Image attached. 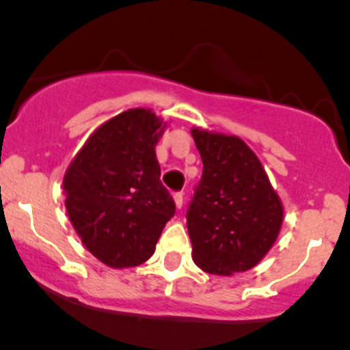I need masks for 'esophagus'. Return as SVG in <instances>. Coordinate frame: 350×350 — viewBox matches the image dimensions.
<instances>
[{
	"label": "esophagus",
	"instance_id": "34e87169",
	"mask_svg": "<svg viewBox=\"0 0 350 350\" xmlns=\"http://www.w3.org/2000/svg\"><path fill=\"white\" fill-rule=\"evenodd\" d=\"M174 200H175L176 208H182V205H183V193L182 192L174 193Z\"/></svg>",
	"mask_w": 350,
	"mask_h": 350
}]
</instances>
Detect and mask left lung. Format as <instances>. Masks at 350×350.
<instances>
[{
    "label": "left lung",
    "mask_w": 350,
    "mask_h": 350,
    "mask_svg": "<svg viewBox=\"0 0 350 350\" xmlns=\"http://www.w3.org/2000/svg\"><path fill=\"white\" fill-rule=\"evenodd\" d=\"M192 136L204 163L187 211L193 262L211 275L247 271L278 237L282 200L243 139L199 128Z\"/></svg>",
    "instance_id": "8db88e82"
}]
</instances>
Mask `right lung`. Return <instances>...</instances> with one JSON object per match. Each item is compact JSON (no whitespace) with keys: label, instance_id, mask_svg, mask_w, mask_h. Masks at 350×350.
Masks as SVG:
<instances>
[{"label":"right lung","instance_id":"add662e5","mask_svg":"<svg viewBox=\"0 0 350 350\" xmlns=\"http://www.w3.org/2000/svg\"><path fill=\"white\" fill-rule=\"evenodd\" d=\"M163 129L151 109L124 111L89 136L64 175L75 232L111 268H133L150 259L175 214L154 153Z\"/></svg>","mask_w":350,"mask_h":350}]
</instances>
